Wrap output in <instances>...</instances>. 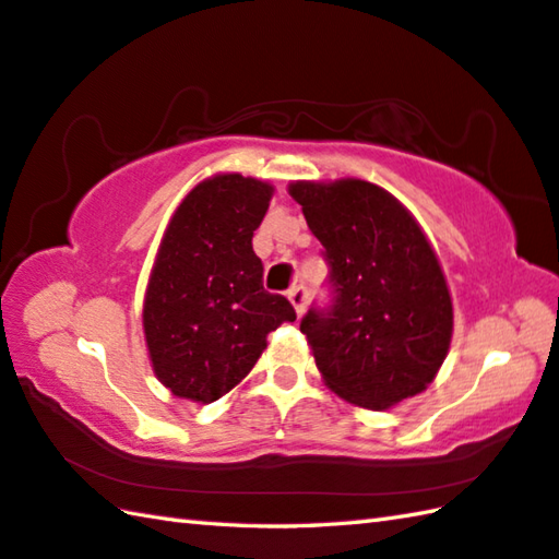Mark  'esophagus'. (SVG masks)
<instances>
[{
    "label": "esophagus",
    "mask_w": 559,
    "mask_h": 559,
    "mask_svg": "<svg viewBox=\"0 0 559 559\" xmlns=\"http://www.w3.org/2000/svg\"><path fill=\"white\" fill-rule=\"evenodd\" d=\"M289 301H292V306L296 309V313L301 316L306 311V304H309V289H306L304 284H299V287H294L289 292Z\"/></svg>",
    "instance_id": "34e87169"
}]
</instances>
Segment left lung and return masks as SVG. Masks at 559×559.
<instances>
[{
	"mask_svg": "<svg viewBox=\"0 0 559 559\" xmlns=\"http://www.w3.org/2000/svg\"><path fill=\"white\" fill-rule=\"evenodd\" d=\"M328 263V304L301 318L318 371L349 403L383 409L427 389L447 359L453 309L423 229L367 180L294 183Z\"/></svg>",
	"mask_w": 559,
	"mask_h": 559,
	"instance_id": "left-lung-1",
	"label": "left lung"
}]
</instances>
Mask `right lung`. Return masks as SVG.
Returning <instances> with one entry per match:
<instances>
[{
  "mask_svg": "<svg viewBox=\"0 0 559 559\" xmlns=\"http://www.w3.org/2000/svg\"><path fill=\"white\" fill-rule=\"evenodd\" d=\"M272 188L238 174L204 180L180 202L158 248L144 299L154 371L188 401L212 403L255 367L270 330L294 306L263 287L253 231Z\"/></svg>",
  "mask_w": 559,
  "mask_h": 559,
  "instance_id": "obj_1",
  "label": "right lung"
}]
</instances>
